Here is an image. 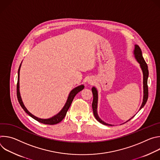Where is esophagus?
Wrapping results in <instances>:
<instances>
[{
	"instance_id": "34e87169",
	"label": "esophagus",
	"mask_w": 160,
	"mask_h": 160,
	"mask_svg": "<svg viewBox=\"0 0 160 160\" xmlns=\"http://www.w3.org/2000/svg\"><path fill=\"white\" fill-rule=\"evenodd\" d=\"M94 82V80H92V79H88V84H92Z\"/></svg>"
}]
</instances>
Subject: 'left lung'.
<instances>
[{
  "mask_svg": "<svg viewBox=\"0 0 160 160\" xmlns=\"http://www.w3.org/2000/svg\"><path fill=\"white\" fill-rule=\"evenodd\" d=\"M133 55L134 57L135 58V59L137 60L139 64H140V67L141 68V70L142 71V73H143V100H142V104L139 108L140 111L146 104L147 101H148V76H149V71H148V65L146 64V62H145L142 54V51L141 48H139V46L138 45H135V48H134V50H133ZM92 92L93 94V102H92V109H93V112H94V115L96 118V119L100 122L101 123L105 125H110L112 126V125L111 124H108L106 122H104V121H102L99 117L98 114V90L95 87H93L92 88ZM135 116V115H134ZM133 116V117H134ZM133 117H132L131 118H130L128 120H127L126 122H127L128 121L130 120ZM125 122V123H126Z\"/></svg>",
  "mask_w": 160,
  "mask_h": 160,
  "instance_id": "obj_1",
  "label": "left lung"
}]
</instances>
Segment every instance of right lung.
Listing matches in <instances>:
<instances>
[{"mask_svg":"<svg viewBox=\"0 0 160 160\" xmlns=\"http://www.w3.org/2000/svg\"><path fill=\"white\" fill-rule=\"evenodd\" d=\"M21 66V63L18 69V83H17V97H18V101L21 105V106L22 107V108L24 109V111L28 114V115L31 117L32 118H33V119H35V120L38 121L40 123H43V124H47V125H55L57 124L58 123H59L60 122H61L63 118L65 117L66 112L68 110V109L70 108L72 101L75 98V96L79 92H80L81 90H82L84 88V85H80L75 88H74L73 90H72L71 92L69 94V96L68 97L67 101L64 106V107L62 108V109L58 113L56 114V115H54V117L50 118H48V119H43V118H38L35 116H34L33 115L28 111V110L27 109V108L25 106L23 102L22 101L21 95H20V92H19V72H20V68Z\"/></svg>","mask_w":160,"mask_h":160,"instance_id":"right-lung-1","label":"right lung"}]
</instances>
